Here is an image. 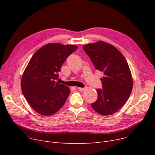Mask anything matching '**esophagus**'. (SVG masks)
Returning a JSON list of instances; mask_svg holds the SVG:
<instances>
[{
	"label": "esophagus",
	"instance_id": "obj_1",
	"mask_svg": "<svg viewBox=\"0 0 155 155\" xmlns=\"http://www.w3.org/2000/svg\"><path fill=\"white\" fill-rule=\"evenodd\" d=\"M77 89H78V90L79 91H80V92H83V91H85V88H82V87H77Z\"/></svg>",
	"mask_w": 155,
	"mask_h": 155
}]
</instances>
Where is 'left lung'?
Listing matches in <instances>:
<instances>
[{
    "instance_id": "8db88e82",
    "label": "left lung",
    "mask_w": 155,
    "mask_h": 155,
    "mask_svg": "<svg viewBox=\"0 0 155 155\" xmlns=\"http://www.w3.org/2000/svg\"><path fill=\"white\" fill-rule=\"evenodd\" d=\"M95 68L103 72L102 90L97 89V101L91 104L99 114L112 115L123 106L132 92L133 82L128 63L116 48L97 41L83 46Z\"/></svg>"
}]
</instances>
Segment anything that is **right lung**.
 Returning <instances> with one entry per match:
<instances>
[{"mask_svg": "<svg viewBox=\"0 0 155 155\" xmlns=\"http://www.w3.org/2000/svg\"><path fill=\"white\" fill-rule=\"evenodd\" d=\"M77 48L75 45L48 43L31 58L23 73L21 87L31 107L40 114L51 116L66 102L70 88L55 80L67 57Z\"/></svg>", "mask_w": 155, "mask_h": 155, "instance_id": "right-lung-1", "label": "right lung"}]
</instances>
